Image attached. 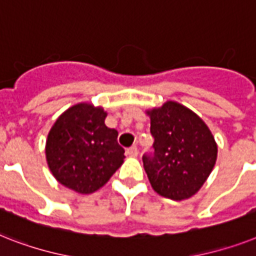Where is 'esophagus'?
<instances>
[{"label": "esophagus", "instance_id": "1", "mask_svg": "<svg viewBox=\"0 0 256 256\" xmlns=\"http://www.w3.org/2000/svg\"><path fill=\"white\" fill-rule=\"evenodd\" d=\"M126 154H128V156H138V148H136V146L128 147V148L126 150Z\"/></svg>", "mask_w": 256, "mask_h": 256}]
</instances>
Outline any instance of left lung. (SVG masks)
Here are the masks:
<instances>
[{
    "label": "left lung",
    "instance_id": "left-lung-1",
    "mask_svg": "<svg viewBox=\"0 0 256 256\" xmlns=\"http://www.w3.org/2000/svg\"><path fill=\"white\" fill-rule=\"evenodd\" d=\"M151 120L154 154L143 155L151 186L175 201L200 190L217 160L214 136L196 113L175 101L147 110Z\"/></svg>",
    "mask_w": 256,
    "mask_h": 256
}]
</instances>
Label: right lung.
Wrapping results in <instances>:
<instances>
[{
	"label": "right lung",
	"instance_id": "1",
	"mask_svg": "<svg viewBox=\"0 0 256 256\" xmlns=\"http://www.w3.org/2000/svg\"><path fill=\"white\" fill-rule=\"evenodd\" d=\"M106 112L81 102L67 109L51 128L46 159L54 178L81 194L104 186L121 167L124 150L118 132L105 124Z\"/></svg>",
	"mask_w": 256,
	"mask_h": 256
}]
</instances>
